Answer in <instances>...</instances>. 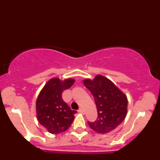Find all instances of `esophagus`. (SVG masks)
<instances>
[{
  "mask_svg": "<svg viewBox=\"0 0 160 160\" xmlns=\"http://www.w3.org/2000/svg\"><path fill=\"white\" fill-rule=\"evenodd\" d=\"M78 112L82 113V114H85V111L82 108H80L79 110H78Z\"/></svg>",
  "mask_w": 160,
  "mask_h": 160,
  "instance_id": "obj_1",
  "label": "esophagus"
}]
</instances>
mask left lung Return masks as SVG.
I'll return each instance as SVG.
<instances>
[{
    "mask_svg": "<svg viewBox=\"0 0 160 160\" xmlns=\"http://www.w3.org/2000/svg\"><path fill=\"white\" fill-rule=\"evenodd\" d=\"M83 83L94 98L98 118L94 122H88L92 130L106 133L115 129L127 114V96L111 80L98 75L94 80L85 79Z\"/></svg>",
    "mask_w": 160,
    "mask_h": 160,
    "instance_id": "1",
    "label": "left lung"
}]
</instances>
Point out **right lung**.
<instances>
[{"mask_svg":"<svg viewBox=\"0 0 160 160\" xmlns=\"http://www.w3.org/2000/svg\"><path fill=\"white\" fill-rule=\"evenodd\" d=\"M75 82L72 78L63 81L52 78L45 84L36 100V114L39 123L49 132L57 134L67 130L74 120L76 110L63 101L62 94Z\"/></svg>","mask_w":160,"mask_h":160,"instance_id":"add662e5","label":"right lung"}]
</instances>
